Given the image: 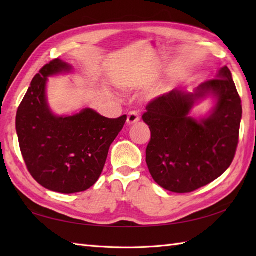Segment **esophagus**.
Instances as JSON below:
<instances>
[{
    "label": "esophagus",
    "mask_w": 256,
    "mask_h": 256,
    "mask_svg": "<svg viewBox=\"0 0 256 256\" xmlns=\"http://www.w3.org/2000/svg\"><path fill=\"white\" fill-rule=\"evenodd\" d=\"M138 122H140V116L138 114V112H135V111L130 112L128 116L126 123L128 125H133V124H136Z\"/></svg>",
    "instance_id": "obj_1"
}]
</instances>
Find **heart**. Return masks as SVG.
<instances>
[{
  "label": "heart",
  "instance_id": "obj_1",
  "mask_svg": "<svg viewBox=\"0 0 256 256\" xmlns=\"http://www.w3.org/2000/svg\"><path fill=\"white\" fill-rule=\"evenodd\" d=\"M165 92H166V89H162V90L160 92V94H165Z\"/></svg>",
  "mask_w": 256,
  "mask_h": 256
}]
</instances>
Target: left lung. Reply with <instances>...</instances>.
I'll use <instances>...</instances> for the list:
<instances>
[{
    "label": "left lung",
    "mask_w": 256,
    "mask_h": 256,
    "mask_svg": "<svg viewBox=\"0 0 256 256\" xmlns=\"http://www.w3.org/2000/svg\"><path fill=\"white\" fill-rule=\"evenodd\" d=\"M208 98L214 103L210 110L194 116L193 108ZM146 110L143 120L150 130L146 164L162 188L192 192L230 167L238 142L242 106L226 66L192 92L174 89L152 101Z\"/></svg>",
    "instance_id": "obj_1"
}]
</instances>
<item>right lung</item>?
I'll list each match as a JSON object with an SVG mask.
<instances>
[{
  "mask_svg": "<svg viewBox=\"0 0 256 256\" xmlns=\"http://www.w3.org/2000/svg\"><path fill=\"white\" fill-rule=\"evenodd\" d=\"M72 70L60 59L42 67L16 114V133L30 175L44 188L60 194L94 186L126 121V116L108 118L90 108L64 116L54 113L47 98L48 78Z\"/></svg>",
  "mask_w": 256,
  "mask_h": 256,
  "instance_id": "right-lung-1",
  "label": "right lung"
}]
</instances>
